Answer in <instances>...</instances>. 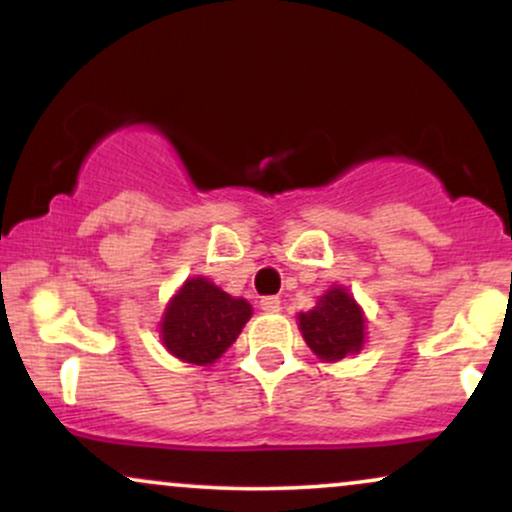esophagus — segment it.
I'll list each match as a JSON object with an SVG mask.
<instances>
[{
    "label": "esophagus",
    "mask_w": 512,
    "mask_h": 512,
    "mask_svg": "<svg viewBox=\"0 0 512 512\" xmlns=\"http://www.w3.org/2000/svg\"><path fill=\"white\" fill-rule=\"evenodd\" d=\"M260 308L264 310V313H279L281 301L276 296H264L260 301Z\"/></svg>",
    "instance_id": "1"
}]
</instances>
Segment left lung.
I'll list each match as a JSON object with an SVG mask.
<instances>
[{"mask_svg":"<svg viewBox=\"0 0 512 512\" xmlns=\"http://www.w3.org/2000/svg\"><path fill=\"white\" fill-rule=\"evenodd\" d=\"M303 339L325 361L354 354L363 344V313L354 298L334 286L308 313L298 315Z\"/></svg>","mask_w":512,"mask_h":512,"instance_id":"8db88e82","label":"left lung"}]
</instances>
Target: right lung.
I'll return each instance as SVG.
<instances>
[{
    "instance_id": "right-lung-1",
    "label": "right lung",
    "mask_w": 512,
    "mask_h": 512,
    "mask_svg": "<svg viewBox=\"0 0 512 512\" xmlns=\"http://www.w3.org/2000/svg\"><path fill=\"white\" fill-rule=\"evenodd\" d=\"M250 315L243 298H231L202 276L187 279L163 317V344L182 361L207 366L236 342Z\"/></svg>"
}]
</instances>
